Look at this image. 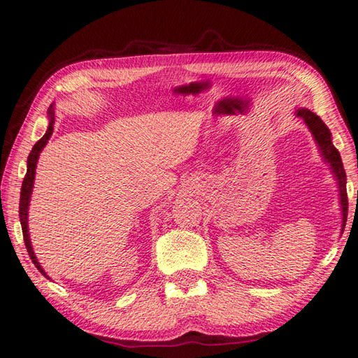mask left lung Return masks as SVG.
Wrapping results in <instances>:
<instances>
[{"label": "left lung", "mask_w": 358, "mask_h": 358, "mask_svg": "<svg viewBox=\"0 0 358 358\" xmlns=\"http://www.w3.org/2000/svg\"><path fill=\"white\" fill-rule=\"evenodd\" d=\"M299 117L303 119V122L308 125L310 131L313 134V138L316 140V144L319 146V150L324 157V160L329 163L331 173L336 178L338 189H340V203H341V210H343V228L346 227L348 220V192H346V171H344L341 155L338 152V149L331 143V134L327 125L322 122V119L319 117L315 113L310 111L308 108H299L296 111Z\"/></svg>", "instance_id": "left-lung-1"}]
</instances>
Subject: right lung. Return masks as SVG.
Returning a JSON list of instances; mask_svg holds the SVG:
<instances>
[{
    "label": "right lung",
    "mask_w": 358,
    "mask_h": 358,
    "mask_svg": "<svg viewBox=\"0 0 358 358\" xmlns=\"http://www.w3.org/2000/svg\"><path fill=\"white\" fill-rule=\"evenodd\" d=\"M48 119H50V122H48V129L45 131V135H43L41 140L34 144L33 150H31L29 155H28L27 174H24V179H23V184H22V192H20V209H18V214H20V223H22L24 245H27L29 258L33 259L34 266L37 267V271H39L43 275V277H47V278H48V275L41 267L39 262H37V258H36V255L33 252V247H31L29 233H28V206H29L31 193H33V187H34V176H36L37 159H39L42 149L45 148L47 141L50 140V136H52V134H53V124H55V108H53V105H50V108H48Z\"/></svg>",
    "instance_id": "1"
}]
</instances>
